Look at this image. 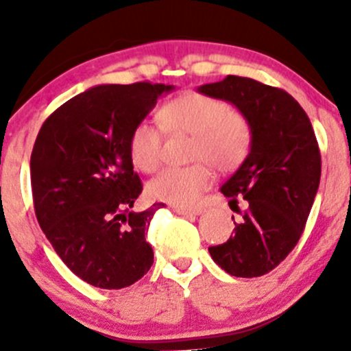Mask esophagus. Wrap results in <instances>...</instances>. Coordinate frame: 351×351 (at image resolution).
I'll return each instance as SVG.
<instances>
[{
    "mask_svg": "<svg viewBox=\"0 0 351 351\" xmlns=\"http://www.w3.org/2000/svg\"><path fill=\"white\" fill-rule=\"evenodd\" d=\"M173 210H175L178 215H185V217H189V215H190V217H195V215L202 214L200 208H182V207H175V208H173Z\"/></svg>",
    "mask_w": 351,
    "mask_h": 351,
    "instance_id": "obj_1",
    "label": "esophagus"
}]
</instances>
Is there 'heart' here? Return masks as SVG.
Segmentation results:
<instances>
[{
	"label": "heart",
	"mask_w": 351,
	"mask_h": 351,
	"mask_svg": "<svg viewBox=\"0 0 351 351\" xmlns=\"http://www.w3.org/2000/svg\"><path fill=\"white\" fill-rule=\"evenodd\" d=\"M158 122L169 134H192V161H207L219 171L234 169L251 149V125L228 101L204 93H185L158 108ZM161 130L151 122H137L127 141L132 165L153 173L161 162ZM212 171L205 162L186 168H168L149 183L154 200L176 207H193L210 186Z\"/></svg>",
	"instance_id": "obj_1"
}]
</instances>
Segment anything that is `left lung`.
Here are the masks:
<instances>
[{
  "instance_id": "8db88e82",
  "label": "left lung",
  "mask_w": 351,
  "mask_h": 351,
  "mask_svg": "<svg viewBox=\"0 0 351 351\" xmlns=\"http://www.w3.org/2000/svg\"><path fill=\"white\" fill-rule=\"evenodd\" d=\"M198 93L234 105L253 134L250 154L221 186L231 208L246 200L243 221L208 253L232 277H261L295 247L313 208L321 180L314 129L293 97L251 77L228 76L202 84Z\"/></svg>"
}]
</instances>
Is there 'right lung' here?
<instances>
[{
	"mask_svg": "<svg viewBox=\"0 0 351 351\" xmlns=\"http://www.w3.org/2000/svg\"><path fill=\"white\" fill-rule=\"evenodd\" d=\"M171 84H100L67 100L38 130L30 158L40 229L71 271L100 289L136 284L154 261L147 228L162 204L130 212L143 183L129 134Z\"/></svg>",
	"mask_w": 351,
	"mask_h": 351,
	"instance_id": "right-lung-1",
	"label": "right lung"
}]
</instances>
